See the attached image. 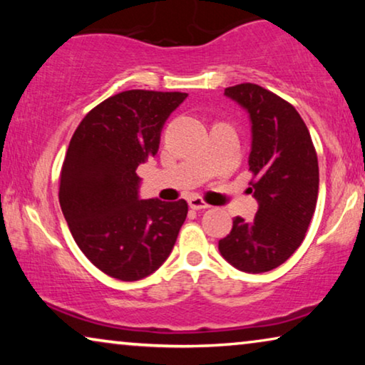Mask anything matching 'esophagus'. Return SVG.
Segmentation results:
<instances>
[{"mask_svg": "<svg viewBox=\"0 0 365 365\" xmlns=\"http://www.w3.org/2000/svg\"><path fill=\"white\" fill-rule=\"evenodd\" d=\"M187 204L189 207L194 209V211H201V209H207L209 204L202 201V197L199 196H189L187 197Z\"/></svg>", "mask_w": 365, "mask_h": 365, "instance_id": "1", "label": "esophagus"}]
</instances>
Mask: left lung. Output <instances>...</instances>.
I'll return each instance as SVG.
<instances>
[{"mask_svg": "<svg viewBox=\"0 0 365 365\" xmlns=\"http://www.w3.org/2000/svg\"><path fill=\"white\" fill-rule=\"evenodd\" d=\"M224 94L246 109L251 121L249 192L259 204L251 222L234 217L219 252L239 271H272L296 252L316 211L319 164L311 134L296 108L257 84L244 83Z\"/></svg>", "mask_w": 365, "mask_h": 365, "instance_id": "8db88e82", "label": "left lung"}]
</instances>
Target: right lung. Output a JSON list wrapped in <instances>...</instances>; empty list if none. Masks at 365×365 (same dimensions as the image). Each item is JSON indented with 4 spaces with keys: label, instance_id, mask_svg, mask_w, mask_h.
<instances>
[{
    "label": "right lung",
    "instance_id": "obj_1",
    "mask_svg": "<svg viewBox=\"0 0 365 365\" xmlns=\"http://www.w3.org/2000/svg\"><path fill=\"white\" fill-rule=\"evenodd\" d=\"M186 93L131 89L91 109L74 131L59 204L84 256L119 281H139L171 254L186 221L184 199H141L139 164L156 156L164 123Z\"/></svg>",
    "mask_w": 365,
    "mask_h": 365
}]
</instances>
